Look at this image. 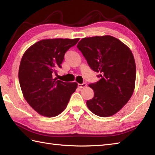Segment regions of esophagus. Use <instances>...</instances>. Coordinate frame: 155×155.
I'll return each instance as SVG.
<instances>
[{"label": "esophagus", "mask_w": 155, "mask_h": 155, "mask_svg": "<svg viewBox=\"0 0 155 155\" xmlns=\"http://www.w3.org/2000/svg\"><path fill=\"white\" fill-rule=\"evenodd\" d=\"M78 87L80 88H83L87 87V84L86 83H83V84H78Z\"/></svg>", "instance_id": "1"}]
</instances>
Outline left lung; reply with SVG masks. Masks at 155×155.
<instances>
[{
    "mask_svg": "<svg viewBox=\"0 0 155 155\" xmlns=\"http://www.w3.org/2000/svg\"><path fill=\"white\" fill-rule=\"evenodd\" d=\"M92 70L101 74L88 86L94 97L87 101L92 113L113 116L129 101L134 90L136 64L130 49L110 35L83 38L77 45Z\"/></svg>",
    "mask_w": 155,
    "mask_h": 155,
    "instance_id": "1",
    "label": "left lung"
}]
</instances>
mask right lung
Wrapping results in <instances>:
<instances>
[{"instance_id": "add662e5", "label": "right lung", "mask_w": 155, "mask_h": 155, "mask_svg": "<svg viewBox=\"0 0 155 155\" xmlns=\"http://www.w3.org/2000/svg\"><path fill=\"white\" fill-rule=\"evenodd\" d=\"M79 39H44L32 45L22 56L18 70L20 86L25 100L42 116L61 114L77 89V83H64L53 75L61 68L65 52Z\"/></svg>"}]
</instances>
